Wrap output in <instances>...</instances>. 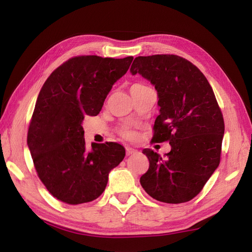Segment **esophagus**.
Instances as JSON below:
<instances>
[{
    "label": "esophagus",
    "instance_id": "obj_1",
    "mask_svg": "<svg viewBox=\"0 0 252 252\" xmlns=\"http://www.w3.org/2000/svg\"><path fill=\"white\" fill-rule=\"evenodd\" d=\"M137 151L136 149H134V148H132V147H126V155L127 156H130V155H133V154H135Z\"/></svg>",
    "mask_w": 252,
    "mask_h": 252
}]
</instances>
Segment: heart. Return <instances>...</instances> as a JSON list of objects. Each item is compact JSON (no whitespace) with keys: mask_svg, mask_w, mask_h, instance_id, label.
Masks as SVG:
<instances>
[{"mask_svg":"<svg viewBox=\"0 0 252 252\" xmlns=\"http://www.w3.org/2000/svg\"><path fill=\"white\" fill-rule=\"evenodd\" d=\"M142 85L143 84H134L132 88L142 87ZM119 133H120L121 136H123L125 138H127V140H133V138H134L135 135H136L135 132L133 131L130 126H122V127H120Z\"/></svg>","mask_w":252,"mask_h":252,"instance_id":"1","label":"heart"}]
</instances>
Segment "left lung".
Listing matches in <instances>:
<instances>
[{"instance_id":"1","label":"left lung","mask_w":252,"mask_h":252,"mask_svg":"<svg viewBox=\"0 0 252 252\" xmlns=\"http://www.w3.org/2000/svg\"><path fill=\"white\" fill-rule=\"evenodd\" d=\"M131 72L142 74L157 90L160 114L153 140L171 145L164 157L143 149L149 168L141 176V185L158 201H189L221 159L224 120L211 85L194 63L178 55L138 56Z\"/></svg>"}]
</instances>
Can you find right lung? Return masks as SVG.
<instances>
[{"label":"right lung","instance_id":"right-lung-1","mask_svg":"<svg viewBox=\"0 0 252 252\" xmlns=\"http://www.w3.org/2000/svg\"><path fill=\"white\" fill-rule=\"evenodd\" d=\"M133 57L76 56L56 68L37 96L27 144L42 183L69 205L93 201L106 189L110 171L126 156L115 142L85 147L82 121L99 114Z\"/></svg>","mask_w":252,"mask_h":252}]
</instances>
